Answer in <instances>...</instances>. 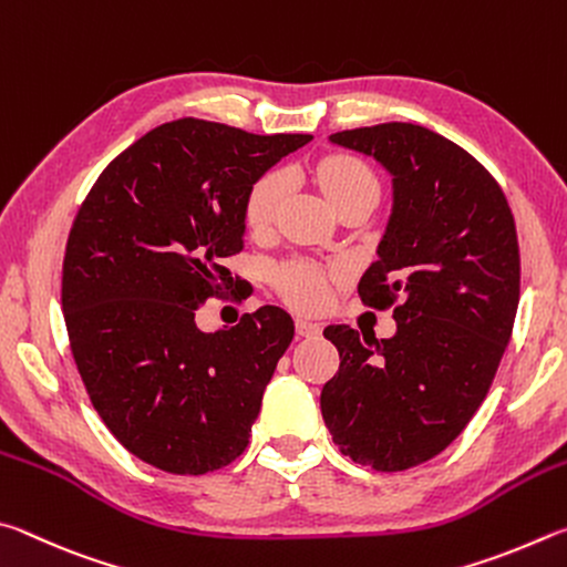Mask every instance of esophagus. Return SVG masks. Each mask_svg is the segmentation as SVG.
<instances>
[{
  "mask_svg": "<svg viewBox=\"0 0 567 567\" xmlns=\"http://www.w3.org/2000/svg\"><path fill=\"white\" fill-rule=\"evenodd\" d=\"M321 329H323V326L316 323V321L296 319V331H299V336H306V339H313V336H319Z\"/></svg>",
  "mask_w": 567,
  "mask_h": 567,
  "instance_id": "1",
  "label": "esophagus"
}]
</instances>
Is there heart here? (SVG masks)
<instances>
[{
    "label": "heart",
    "mask_w": 567,
    "mask_h": 567,
    "mask_svg": "<svg viewBox=\"0 0 567 567\" xmlns=\"http://www.w3.org/2000/svg\"><path fill=\"white\" fill-rule=\"evenodd\" d=\"M316 182L329 196V202L339 208L351 198H379V176L373 168L359 156L351 154H329L316 164ZM286 194H289V176L284 172H266L261 178H256L254 186L248 188L244 218L246 226L256 234H264L274 226L278 208H281ZM278 286L286 299L301 306V309H313L326 301L329 284L319 268L293 264L286 266L278 274Z\"/></svg>",
    "instance_id": "b5f03b06"
}]
</instances>
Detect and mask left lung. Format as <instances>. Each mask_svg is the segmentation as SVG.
I'll use <instances>...</instances> for the list:
<instances>
[{"instance_id":"1","label":"left lung","mask_w":567,"mask_h":567,"mask_svg":"<svg viewBox=\"0 0 567 567\" xmlns=\"http://www.w3.org/2000/svg\"><path fill=\"white\" fill-rule=\"evenodd\" d=\"M329 138L391 174V216L359 296L401 306L391 339L326 326L341 365L321 413L343 455L395 473L449 449L488 393L518 311V234L498 182L431 128L391 122Z\"/></svg>"}]
</instances>
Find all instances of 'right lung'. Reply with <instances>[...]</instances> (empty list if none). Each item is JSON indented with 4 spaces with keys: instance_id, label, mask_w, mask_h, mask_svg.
I'll return each instance as SVG.
<instances>
[{
    "instance_id": "right-lung-1",
    "label": "right lung",
    "mask_w": 567,
    "mask_h": 567,
    "mask_svg": "<svg viewBox=\"0 0 567 567\" xmlns=\"http://www.w3.org/2000/svg\"><path fill=\"white\" fill-rule=\"evenodd\" d=\"M311 134L258 136L176 118L124 148L69 231L62 311L89 399L138 461L176 475L246 451L276 363L293 339L278 306L204 333L196 311L231 289L248 188Z\"/></svg>"
}]
</instances>
